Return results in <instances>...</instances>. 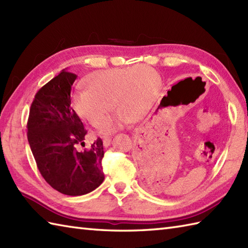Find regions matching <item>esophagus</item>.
Listing matches in <instances>:
<instances>
[{"mask_svg":"<svg viewBox=\"0 0 248 248\" xmlns=\"http://www.w3.org/2000/svg\"><path fill=\"white\" fill-rule=\"evenodd\" d=\"M110 141H112V139L108 136V138H104L103 139V146L104 147H108L110 145Z\"/></svg>","mask_w":248,"mask_h":248,"instance_id":"obj_1","label":"esophagus"}]
</instances>
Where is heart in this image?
Segmentation results:
<instances>
[{
	"label": "heart",
	"instance_id": "obj_1",
	"mask_svg": "<svg viewBox=\"0 0 248 248\" xmlns=\"http://www.w3.org/2000/svg\"><path fill=\"white\" fill-rule=\"evenodd\" d=\"M85 84L88 88L77 89L72 93V108L78 117L97 127L112 104L116 110L100 127L101 133L108 134L134 117L136 120L145 117L155 98L159 76L149 66L139 65L93 72Z\"/></svg>",
	"mask_w": 248,
	"mask_h": 248
}]
</instances>
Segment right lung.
Here are the masks:
<instances>
[{
    "mask_svg": "<svg viewBox=\"0 0 248 248\" xmlns=\"http://www.w3.org/2000/svg\"><path fill=\"white\" fill-rule=\"evenodd\" d=\"M77 75L62 70L41 87L31 102L28 140L37 167L56 191L80 196L96 189L104 180L101 139L91 149L84 146L86 130L71 105V86Z\"/></svg>",
    "mask_w": 248,
    "mask_h": 248,
    "instance_id": "right-lung-1",
    "label": "right lung"
}]
</instances>
